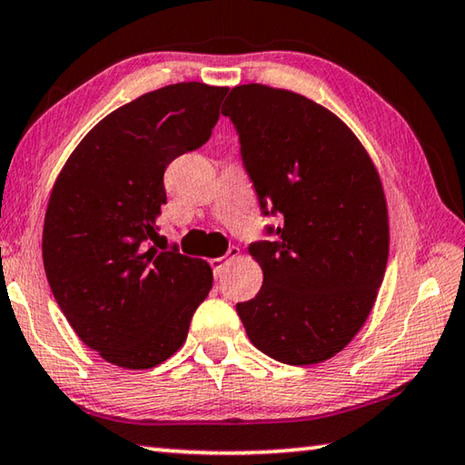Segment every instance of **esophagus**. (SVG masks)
<instances>
[{
	"label": "esophagus",
	"mask_w": 465,
	"mask_h": 465,
	"mask_svg": "<svg viewBox=\"0 0 465 465\" xmlns=\"http://www.w3.org/2000/svg\"><path fill=\"white\" fill-rule=\"evenodd\" d=\"M239 255H241V251L237 247H231V249H228L226 257H216V260H210L212 270H214V276L218 278L220 273H223V270L226 268V263L231 262V260H234V257H239Z\"/></svg>",
	"instance_id": "1"
}]
</instances>
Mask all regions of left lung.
Returning a JSON list of instances; mask_svg holds the SVG:
<instances>
[{"instance_id": "left-lung-1", "label": "left lung", "mask_w": 465, "mask_h": 465, "mask_svg": "<svg viewBox=\"0 0 465 465\" xmlns=\"http://www.w3.org/2000/svg\"><path fill=\"white\" fill-rule=\"evenodd\" d=\"M223 115L237 127L263 214H280L272 241L251 242L263 284L237 313L263 354L296 367L323 362L361 331L383 282L381 179L352 129L307 96L242 84Z\"/></svg>"}]
</instances>
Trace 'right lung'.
Listing matches in <instances>:
<instances>
[{"label":"right lung","mask_w":465,"mask_h":465,"mask_svg":"<svg viewBox=\"0 0 465 465\" xmlns=\"http://www.w3.org/2000/svg\"><path fill=\"white\" fill-rule=\"evenodd\" d=\"M226 93L181 82L119 106L84 135L53 185L45 273L74 331L106 362L135 371L171 359L214 282L208 262L155 249L158 240L166 247L156 218L166 166L210 140Z\"/></svg>","instance_id":"1"}]
</instances>
